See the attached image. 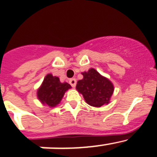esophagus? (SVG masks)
<instances>
[{
  "mask_svg": "<svg viewBox=\"0 0 157 157\" xmlns=\"http://www.w3.org/2000/svg\"><path fill=\"white\" fill-rule=\"evenodd\" d=\"M69 83L73 86V87H74V86H76V83H77V80H76L75 78H71L70 79Z\"/></svg>",
  "mask_w": 157,
  "mask_h": 157,
  "instance_id": "1",
  "label": "esophagus"
}]
</instances>
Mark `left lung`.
Returning <instances> with one entry per match:
<instances>
[{
  "mask_svg": "<svg viewBox=\"0 0 157 157\" xmlns=\"http://www.w3.org/2000/svg\"><path fill=\"white\" fill-rule=\"evenodd\" d=\"M83 80L77 82L76 88L83 95L89 105L100 107L109 103L114 91L113 84L110 80L102 77L95 69H90L82 73Z\"/></svg>",
  "mask_w": 157,
  "mask_h": 157,
  "instance_id": "1",
  "label": "left lung"
}]
</instances>
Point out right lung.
I'll list each match as a JSON object with an SVG mask.
<instances>
[{
	"label": "right lung",
	"mask_w": 157,
	"mask_h": 157,
	"mask_svg": "<svg viewBox=\"0 0 157 157\" xmlns=\"http://www.w3.org/2000/svg\"><path fill=\"white\" fill-rule=\"evenodd\" d=\"M71 88L69 83H61L58 77L49 74H47L42 86L38 90L37 96L42 103L54 107L61 102L64 93Z\"/></svg>",
	"instance_id": "add662e5"
}]
</instances>
